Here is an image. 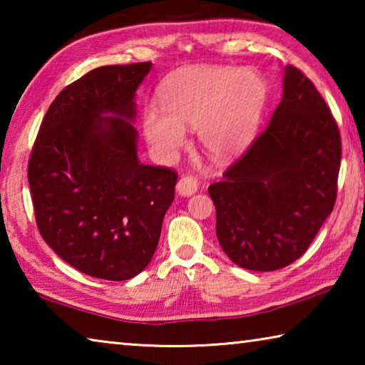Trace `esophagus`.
I'll list each match as a JSON object with an SVG mask.
<instances>
[{
  "instance_id": "1",
  "label": "esophagus",
  "mask_w": 365,
  "mask_h": 365,
  "mask_svg": "<svg viewBox=\"0 0 365 365\" xmlns=\"http://www.w3.org/2000/svg\"><path fill=\"white\" fill-rule=\"evenodd\" d=\"M197 191V182L196 178L191 175H183L177 183V193L180 196H191Z\"/></svg>"
}]
</instances>
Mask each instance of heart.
Segmentation results:
<instances>
[{
    "label": "heart",
    "instance_id": "obj_1",
    "mask_svg": "<svg viewBox=\"0 0 365 365\" xmlns=\"http://www.w3.org/2000/svg\"><path fill=\"white\" fill-rule=\"evenodd\" d=\"M265 100V80L250 67H183L160 85V109H145L146 140L160 156L172 158L187 143L185 128H196L212 159L233 158L251 143Z\"/></svg>",
    "mask_w": 365,
    "mask_h": 365
}]
</instances>
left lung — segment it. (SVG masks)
I'll list each match as a JSON object with an SVG mask.
<instances>
[{
  "mask_svg": "<svg viewBox=\"0 0 365 365\" xmlns=\"http://www.w3.org/2000/svg\"><path fill=\"white\" fill-rule=\"evenodd\" d=\"M341 138L314 83L287 66L269 125L209 187L220 248L240 267L270 272L304 255L333 211Z\"/></svg>",
  "mask_w": 365,
  "mask_h": 365,
  "instance_id": "1",
  "label": "left lung"
}]
</instances>
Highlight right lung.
<instances>
[{"mask_svg": "<svg viewBox=\"0 0 365 365\" xmlns=\"http://www.w3.org/2000/svg\"><path fill=\"white\" fill-rule=\"evenodd\" d=\"M151 63L103 66L51 103L29 160L41 237L73 269L133 279L158 248L177 172L138 159L135 93Z\"/></svg>", "mask_w": 365, "mask_h": 365, "instance_id": "obj_1", "label": "right lung"}]
</instances>
